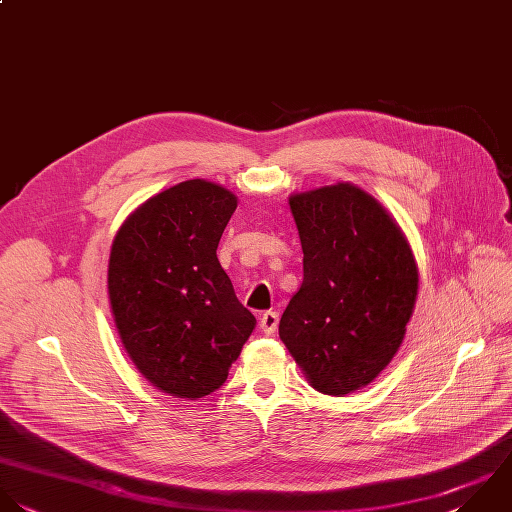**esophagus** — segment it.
Masks as SVG:
<instances>
[{
    "label": "esophagus",
    "instance_id": "esophagus-1",
    "mask_svg": "<svg viewBox=\"0 0 512 512\" xmlns=\"http://www.w3.org/2000/svg\"><path fill=\"white\" fill-rule=\"evenodd\" d=\"M277 325H279V315L275 311H267L259 319V327L265 335H273L277 331Z\"/></svg>",
    "mask_w": 512,
    "mask_h": 512
}]
</instances>
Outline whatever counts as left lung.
Instances as JSON below:
<instances>
[{
  "label": "left lung",
  "instance_id": "obj_1",
  "mask_svg": "<svg viewBox=\"0 0 512 512\" xmlns=\"http://www.w3.org/2000/svg\"><path fill=\"white\" fill-rule=\"evenodd\" d=\"M303 283L279 337L313 389L343 397L367 387L399 351L419 271L387 209L353 183L295 193Z\"/></svg>",
  "mask_w": 512,
  "mask_h": 512
}]
</instances>
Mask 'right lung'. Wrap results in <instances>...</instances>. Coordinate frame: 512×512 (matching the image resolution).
I'll list each match as a JSON object with an SVG mask.
<instances>
[{"instance_id": "obj_1", "label": "right lung", "mask_w": 512, "mask_h": 512, "mask_svg": "<svg viewBox=\"0 0 512 512\" xmlns=\"http://www.w3.org/2000/svg\"><path fill=\"white\" fill-rule=\"evenodd\" d=\"M235 209L229 189L189 179L139 205L111 245L107 293L121 343L177 399L217 391L257 323L217 259Z\"/></svg>"}]
</instances>
